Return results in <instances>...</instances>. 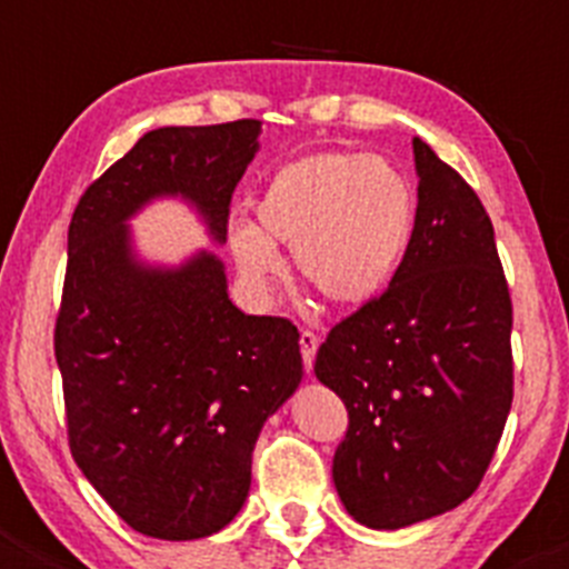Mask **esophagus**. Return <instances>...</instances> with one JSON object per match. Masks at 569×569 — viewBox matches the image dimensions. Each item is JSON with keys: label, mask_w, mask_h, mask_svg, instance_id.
<instances>
[{"label": "esophagus", "mask_w": 569, "mask_h": 569, "mask_svg": "<svg viewBox=\"0 0 569 569\" xmlns=\"http://www.w3.org/2000/svg\"><path fill=\"white\" fill-rule=\"evenodd\" d=\"M317 345H320L317 333H311V331L300 333V350H302V365H306V370H311V365H315Z\"/></svg>", "instance_id": "1"}]
</instances>
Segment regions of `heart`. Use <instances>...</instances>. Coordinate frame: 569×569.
<instances>
[{"instance_id": "heart-1", "label": "heart", "mask_w": 569, "mask_h": 569, "mask_svg": "<svg viewBox=\"0 0 569 569\" xmlns=\"http://www.w3.org/2000/svg\"><path fill=\"white\" fill-rule=\"evenodd\" d=\"M258 227L232 221V258L258 291L283 272L274 247L333 306H365L381 295L405 258L416 193L396 164L353 151H322L286 164L254 201Z\"/></svg>"}]
</instances>
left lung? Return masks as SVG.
<instances>
[{
  "label": "left lung",
  "mask_w": 569,
  "mask_h": 569,
  "mask_svg": "<svg viewBox=\"0 0 569 569\" xmlns=\"http://www.w3.org/2000/svg\"><path fill=\"white\" fill-rule=\"evenodd\" d=\"M416 227L390 286L328 331L315 373L348 410L333 486L357 522L396 530L480 486L513 401L511 295L486 207L412 140Z\"/></svg>",
  "instance_id": "left-lung-1"
}]
</instances>
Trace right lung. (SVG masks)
I'll use <instances>...</instances> for the list:
<instances>
[{
	"instance_id": "obj_1",
	"label": "right lung",
	"mask_w": 569,
	"mask_h": 569,
	"mask_svg": "<svg viewBox=\"0 0 569 569\" xmlns=\"http://www.w3.org/2000/svg\"><path fill=\"white\" fill-rule=\"evenodd\" d=\"M258 134L260 120L148 131L69 221L56 320L69 449L117 517L153 539H201L236 519L254 440L300 385L302 357L286 317L232 306L216 254L146 267L126 221L182 196L221 243Z\"/></svg>"
}]
</instances>
